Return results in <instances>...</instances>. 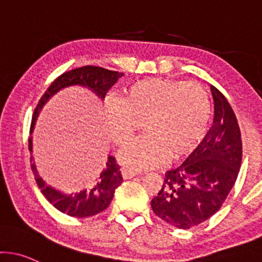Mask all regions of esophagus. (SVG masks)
I'll return each mask as SVG.
<instances>
[{
	"label": "esophagus",
	"mask_w": 262,
	"mask_h": 262,
	"mask_svg": "<svg viewBox=\"0 0 262 262\" xmlns=\"http://www.w3.org/2000/svg\"><path fill=\"white\" fill-rule=\"evenodd\" d=\"M137 174H138L137 171L132 170V169H129V168H123L122 169V177L124 178V179H132V178L136 177Z\"/></svg>",
	"instance_id": "1"
}]
</instances>
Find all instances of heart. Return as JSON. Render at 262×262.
<instances>
[{"mask_svg":"<svg viewBox=\"0 0 262 262\" xmlns=\"http://www.w3.org/2000/svg\"><path fill=\"white\" fill-rule=\"evenodd\" d=\"M210 93L200 83L149 78L124 89L118 102L105 104L107 132L114 144L125 145L142 122L145 134L120 153L125 165L144 169L159 165L166 155L189 153L205 137L210 122Z\"/></svg>","mask_w":262,"mask_h":262,"instance_id":"1","label":"heart"}]
</instances>
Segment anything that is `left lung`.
<instances>
[{"instance_id": "8db88e82", "label": "left lung", "mask_w": 262, "mask_h": 262, "mask_svg": "<svg viewBox=\"0 0 262 262\" xmlns=\"http://www.w3.org/2000/svg\"><path fill=\"white\" fill-rule=\"evenodd\" d=\"M214 122L203 142L180 165L169 169L151 200L157 216L179 229L208 220L231 191L243 159L240 126L231 105L211 85Z\"/></svg>"}]
</instances>
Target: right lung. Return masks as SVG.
I'll use <instances>...</instances> for the list:
<instances>
[{
	"instance_id": "right-lung-1",
	"label": "right lung",
	"mask_w": 262,
	"mask_h": 262,
	"mask_svg": "<svg viewBox=\"0 0 262 262\" xmlns=\"http://www.w3.org/2000/svg\"><path fill=\"white\" fill-rule=\"evenodd\" d=\"M120 77H123V73L105 70L102 67H96V66H84V67L64 72L58 78L52 82L42 98L39 99L38 104L34 109L30 132L33 130L39 111L48 102V99L53 97L58 91L70 87V85H83V87L92 89L97 96L103 99L107 92L116 84ZM28 149L30 151H32V138L28 139ZM31 168H32L37 185L41 189L46 199L59 211L74 217L93 216V215L105 210L113 199L116 189L123 182L122 173L119 170L120 166L118 165L113 157H108L107 168L100 173L94 182L89 184L87 189L78 192H70V194L56 190L43 182L42 178L37 173L36 165L32 163V157H31Z\"/></svg>"
}]
</instances>
